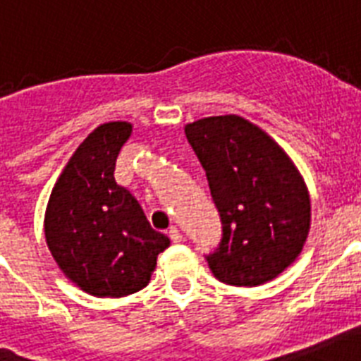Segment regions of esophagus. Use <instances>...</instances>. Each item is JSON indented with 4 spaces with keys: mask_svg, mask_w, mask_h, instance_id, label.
<instances>
[{
    "mask_svg": "<svg viewBox=\"0 0 361 361\" xmlns=\"http://www.w3.org/2000/svg\"><path fill=\"white\" fill-rule=\"evenodd\" d=\"M169 237H171L172 243H180L181 239H183V235H181V231L178 230V228H176V226L169 228Z\"/></svg>",
    "mask_w": 361,
    "mask_h": 361,
    "instance_id": "obj_1",
    "label": "esophagus"
}]
</instances>
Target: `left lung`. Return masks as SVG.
Returning a JSON list of instances; mask_svg holds the SVG:
<instances>
[{
  "mask_svg": "<svg viewBox=\"0 0 361 361\" xmlns=\"http://www.w3.org/2000/svg\"><path fill=\"white\" fill-rule=\"evenodd\" d=\"M185 135L221 216V243L206 256L211 272L239 287L276 278L297 259L310 231V195L297 166L237 114L196 120Z\"/></svg>",
  "mask_w": 361,
  "mask_h": 361,
  "instance_id": "obj_1",
  "label": "left lung"
}]
</instances>
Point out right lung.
Masks as SVG:
<instances>
[{
  "label": "right lung",
  "mask_w": 361,
  "mask_h": 361,
  "mask_svg": "<svg viewBox=\"0 0 361 361\" xmlns=\"http://www.w3.org/2000/svg\"><path fill=\"white\" fill-rule=\"evenodd\" d=\"M130 135L128 122L98 126L64 166L46 211L51 256L94 297H126L148 286L157 256L171 245L114 181L116 157Z\"/></svg>",
  "instance_id": "1"
}]
</instances>
